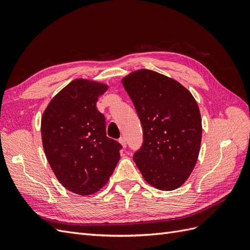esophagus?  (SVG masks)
<instances>
[{
  "mask_svg": "<svg viewBox=\"0 0 250 250\" xmlns=\"http://www.w3.org/2000/svg\"><path fill=\"white\" fill-rule=\"evenodd\" d=\"M119 143L121 144V145H122L123 148H126V140H125L124 138H121V139L119 140Z\"/></svg>",
  "mask_w": 250,
  "mask_h": 250,
  "instance_id": "1",
  "label": "esophagus"
}]
</instances>
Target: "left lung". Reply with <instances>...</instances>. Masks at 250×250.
Masks as SVG:
<instances>
[{"mask_svg":"<svg viewBox=\"0 0 250 250\" xmlns=\"http://www.w3.org/2000/svg\"><path fill=\"white\" fill-rule=\"evenodd\" d=\"M122 84L141 120L144 143L133 161L147 183L162 191L183 186L198 160L200 110L175 79L151 70L128 74Z\"/></svg>","mask_w":250,"mask_h":250,"instance_id":"1","label":"left lung"}]
</instances>
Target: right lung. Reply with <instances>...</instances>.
Here are the masks:
<instances>
[{
	"label": "right lung",
	"instance_id": "right-lung-1",
	"mask_svg": "<svg viewBox=\"0 0 250 250\" xmlns=\"http://www.w3.org/2000/svg\"><path fill=\"white\" fill-rule=\"evenodd\" d=\"M107 89L106 83L75 79L52 98L42 113L47 161L59 183L75 194L97 193L120 161L122 146L106 137L105 118L96 107Z\"/></svg>",
	"mask_w": 250,
	"mask_h": 250
}]
</instances>
